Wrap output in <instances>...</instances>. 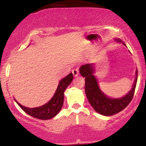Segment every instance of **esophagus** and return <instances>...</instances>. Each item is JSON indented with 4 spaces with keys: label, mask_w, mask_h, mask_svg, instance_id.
Returning <instances> with one entry per match:
<instances>
[{
    "label": "esophagus",
    "mask_w": 146,
    "mask_h": 146,
    "mask_svg": "<svg viewBox=\"0 0 146 146\" xmlns=\"http://www.w3.org/2000/svg\"><path fill=\"white\" fill-rule=\"evenodd\" d=\"M72 73H73V75H74L75 77H77L78 75H79V70L78 68H75V69H73V71H72Z\"/></svg>",
    "instance_id": "obj_1"
}]
</instances>
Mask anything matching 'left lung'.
Listing matches in <instances>:
<instances>
[{"mask_svg":"<svg viewBox=\"0 0 146 146\" xmlns=\"http://www.w3.org/2000/svg\"><path fill=\"white\" fill-rule=\"evenodd\" d=\"M115 40L125 45L120 39L117 38ZM80 72L82 76L85 78V93L87 99L92 107L98 113L105 116L113 115L124 109L132 100L137 82V70L135 83L132 85L131 90L125 96L118 99L110 98L102 93L98 86L96 78L93 75L94 66L93 64H86L81 66Z\"/></svg>","mask_w":146,"mask_h":146,"instance_id":"1","label":"left lung"}]
</instances>
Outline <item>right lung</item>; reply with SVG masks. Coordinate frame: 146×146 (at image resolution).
Masks as SVG:
<instances>
[{
    "label": "right lung",
    "instance_id": "obj_1",
    "mask_svg": "<svg viewBox=\"0 0 146 146\" xmlns=\"http://www.w3.org/2000/svg\"><path fill=\"white\" fill-rule=\"evenodd\" d=\"M73 73H69L67 76L60 81L54 95L49 102L44 105L36 108H27L15 100L20 107L30 116L42 120H47L58 115L61 110L64 103V93L68 85L73 81Z\"/></svg>",
    "mask_w": 146,
    "mask_h": 146
}]
</instances>
